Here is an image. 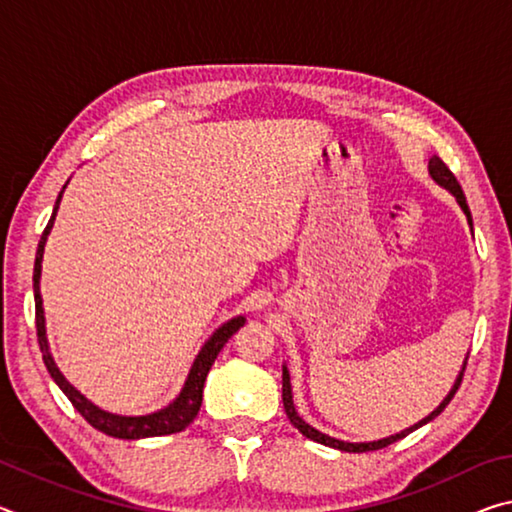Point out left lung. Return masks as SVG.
Masks as SVG:
<instances>
[{"label":"left lung","mask_w":512,"mask_h":512,"mask_svg":"<svg viewBox=\"0 0 512 512\" xmlns=\"http://www.w3.org/2000/svg\"><path fill=\"white\" fill-rule=\"evenodd\" d=\"M429 176L433 178V183L440 185L443 189H447V192L456 198L458 207H461L463 214H465L467 225H470V228H472V214H470V207H467V201H465L463 189H461V185H458V180H456L454 173L447 169V164H445L443 160H440L438 155H431V158H429ZM465 363H467V359L463 361V368H461V372H458V377H456V381H454L452 391H449V393L445 395V400L440 402V404L436 406V409H433V411L427 415V418H422L420 422H415L413 427H409V429H404V431H400V433H395V436L379 438V440H370V443H348V440H339V438H334V436H327V433L314 429V427H311L309 422L302 420L300 415H298V411H296V404H293L291 375H289V368H287V366H282V402H284V411H287V415H289V420H291L293 427H296V429H298L305 438L314 440V443L327 445V447H334V449H341V452H375V449L388 447L391 443H395V440H400V438H404V436H409L411 431H415L418 427H422V424L431 422L433 418H436V415L443 413V411H445V406H447L449 402H452V397L456 395L458 386H461V379H463V372H465Z\"/></svg>","instance_id":"obj_1"}]
</instances>
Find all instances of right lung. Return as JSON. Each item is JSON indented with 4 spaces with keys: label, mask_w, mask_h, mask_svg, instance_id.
<instances>
[{
    "label": "right lung",
    "mask_w": 512,
    "mask_h": 512,
    "mask_svg": "<svg viewBox=\"0 0 512 512\" xmlns=\"http://www.w3.org/2000/svg\"><path fill=\"white\" fill-rule=\"evenodd\" d=\"M67 183H65V187H67ZM65 187L60 189L56 205H54V212H51L47 228H45V232H42L38 253H36V266H33V298H36V327H38V343H40L42 361H45L51 379H54L60 391L69 397V402L74 404V409L79 411L94 429L103 431L106 436L124 438V440H140V438H153V436H169V433L183 431L194 422V418L198 415V409H201L205 377L212 368L216 354L223 350V345L228 343L232 334L239 332V327H244L246 318L235 316V318H230L228 323H223L219 329H214V334L205 341L201 352L196 354V359L192 363V368H189V375L185 379L183 388H180V393L176 395V400L169 402L164 409L146 413V415H119V413L103 411L101 406L90 402L88 397H85L81 391H76V388L69 384L63 372H60V368L56 366L54 357H51L49 341H47V327H45V309H42V296H40L42 255H45L47 237H49L51 228H54L56 212L60 207V198H63Z\"/></svg>",
    "instance_id": "right-lung-1"
}]
</instances>
